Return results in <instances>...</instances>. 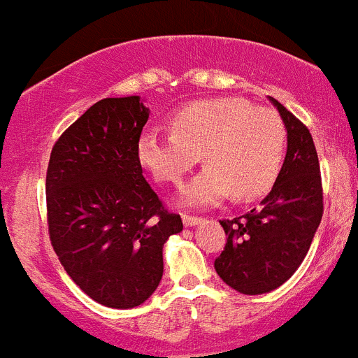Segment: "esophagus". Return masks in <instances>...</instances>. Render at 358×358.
Listing matches in <instances>:
<instances>
[{
    "label": "esophagus",
    "instance_id": "esophagus-1",
    "mask_svg": "<svg viewBox=\"0 0 358 358\" xmlns=\"http://www.w3.org/2000/svg\"><path fill=\"white\" fill-rule=\"evenodd\" d=\"M182 224H185L186 227L197 226V224H201V218L192 217V215H182Z\"/></svg>",
    "mask_w": 358,
    "mask_h": 358
}]
</instances>
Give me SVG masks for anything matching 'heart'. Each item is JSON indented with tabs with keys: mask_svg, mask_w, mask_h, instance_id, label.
I'll return each mask as SVG.
<instances>
[{
	"mask_svg": "<svg viewBox=\"0 0 358 358\" xmlns=\"http://www.w3.org/2000/svg\"><path fill=\"white\" fill-rule=\"evenodd\" d=\"M170 127L166 136L143 132L136 152L141 166L164 185H179L204 157L206 169L179 194L181 206H213L229 194L258 197L276 181L287 143L276 110L243 98H211L182 107Z\"/></svg>",
	"mask_w": 358,
	"mask_h": 358,
	"instance_id": "1",
	"label": "heart"
}]
</instances>
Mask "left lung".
<instances>
[{"label":"left lung","mask_w":358,"mask_h":358,"mask_svg":"<svg viewBox=\"0 0 358 358\" xmlns=\"http://www.w3.org/2000/svg\"><path fill=\"white\" fill-rule=\"evenodd\" d=\"M268 100L285 123V161L258 210L220 220L227 242L215 260L224 283L248 296L271 292L296 273L322 217L321 170L312 134L278 100Z\"/></svg>","instance_id":"1"}]
</instances>
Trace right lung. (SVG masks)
Listing matches in <instances>:
<instances>
[{
  "instance_id": "obj_1",
  "label": "right lung",
  "mask_w": 358,
  "mask_h": 358,
  "mask_svg": "<svg viewBox=\"0 0 358 358\" xmlns=\"http://www.w3.org/2000/svg\"><path fill=\"white\" fill-rule=\"evenodd\" d=\"M148 113L140 96L103 98L57 140L46 172L53 249L68 276L109 308L147 301L163 276V245L182 231L138 161Z\"/></svg>"
}]
</instances>
